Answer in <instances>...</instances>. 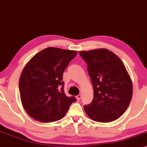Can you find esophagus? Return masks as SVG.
Returning <instances> with one entry per match:
<instances>
[{
    "label": "esophagus",
    "instance_id": "obj_1",
    "mask_svg": "<svg viewBox=\"0 0 147 147\" xmlns=\"http://www.w3.org/2000/svg\"><path fill=\"white\" fill-rule=\"evenodd\" d=\"M81 97H82V95H81V94H78V95H77V96H76V98H77V100H80V98H81Z\"/></svg>",
    "mask_w": 147,
    "mask_h": 147
}]
</instances>
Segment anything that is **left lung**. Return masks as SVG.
<instances>
[{
	"label": "left lung",
	"instance_id": "obj_1",
	"mask_svg": "<svg viewBox=\"0 0 147 147\" xmlns=\"http://www.w3.org/2000/svg\"><path fill=\"white\" fill-rule=\"evenodd\" d=\"M85 61L94 89L91 103L84 106L92 120L107 123L121 116L133 95L131 79L122 61L105 49L80 51Z\"/></svg>",
	"mask_w": 147,
	"mask_h": 147
}]
</instances>
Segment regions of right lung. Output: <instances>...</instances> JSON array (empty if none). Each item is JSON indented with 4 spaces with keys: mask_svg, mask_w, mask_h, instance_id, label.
Returning <instances> with one entry per match:
<instances>
[{
    "mask_svg": "<svg viewBox=\"0 0 147 147\" xmlns=\"http://www.w3.org/2000/svg\"><path fill=\"white\" fill-rule=\"evenodd\" d=\"M74 51L49 47L41 51L28 62L19 79V92L25 110L41 122L60 120L76 101L64 92L62 76Z\"/></svg>",
    "mask_w": 147,
    "mask_h": 147,
    "instance_id": "obj_1",
    "label": "right lung"
}]
</instances>
